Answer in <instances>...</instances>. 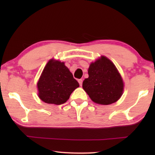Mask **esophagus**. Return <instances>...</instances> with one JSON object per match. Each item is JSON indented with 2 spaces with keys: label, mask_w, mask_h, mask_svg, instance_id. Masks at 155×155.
<instances>
[{
  "label": "esophagus",
  "mask_w": 155,
  "mask_h": 155,
  "mask_svg": "<svg viewBox=\"0 0 155 155\" xmlns=\"http://www.w3.org/2000/svg\"><path fill=\"white\" fill-rule=\"evenodd\" d=\"M78 82H79L80 85L81 86L82 84V79H80V80H78Z\"/></svg>",
  "instance_id": "obj_1"
}]
</instances>
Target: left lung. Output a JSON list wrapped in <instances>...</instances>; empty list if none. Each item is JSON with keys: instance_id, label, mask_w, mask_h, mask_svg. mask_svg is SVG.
Segmentation results:
<instances>
[{"instance_id": "8db88e82", "label": "left lung", "mask_w": 155, "mask_h": 155, "mask_svg": "<svg viewBox=\"0 0 155 155\" xmlns=\"http://www.w3.org/2000/svg\"><path fill=\"white\" fill-rule=\"evenodd\" d=\"M88 75L82 82V87L94 102L109 105L121 97L123 79L115 65L107 57L101 56L91 63Z\"/></svg>"}]
</instances>
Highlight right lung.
<instances>
[{"label":"right lung","instance_id":"right-lung-1","mask_svg":"<svg viewBox=\"0 0 155 155\" xmlns=\"http://www.w3.org/2000/svg\"><path fill=\"white\" fill-rule=\"evenodd\" d=\"M79 83L64 63L51 59L47 63L37 82L39 97L47 104L66 102Z\"/></svg>","mask_w":155,"mask_h":155}]
</instances>
